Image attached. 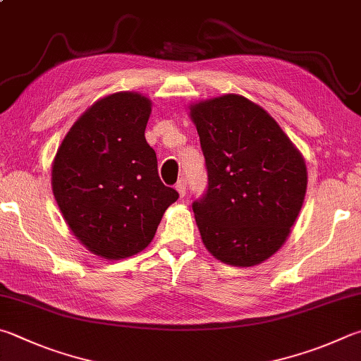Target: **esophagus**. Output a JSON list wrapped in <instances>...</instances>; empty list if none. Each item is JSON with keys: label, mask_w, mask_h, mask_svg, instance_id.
Segmentation results:
<instances>
[{"label": "esophagus", "mask_w": 361, "mask_h": 361, "mask_svg": "<svg viewBox=\"0 0 361 361\" xmlns=\"http://www.w3.org/2000/svg\"><path fill=\"white\" fill-rule=\"evenodd\" d=\"M176 191H178V194H180V197L183 199L186 195V180L185 178H181V180H178V183H176Z\"/></svg>", "instance_id": "esophagus-1"}]
</instances>
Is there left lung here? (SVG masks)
I'll return each mask as SVG.
<instances>
[{
	"label": "left lung",
	"instance_id": "left-lung-1",
	"mask_svg": "<svg viewBox=\"0 0 361 361\" xmlns=\"http://www.w3.org/2000/svg\"><path fill=\"white\" fill-rule=\"evenodd\" d=\"M200 137L208 189L192 203L203 245L233 267L270 259L303 207L305 158L274 118L240 94L189 106Z\"/></svg>",
	"mask_w": 361,
	"mask_h": 361
}]
</instances>
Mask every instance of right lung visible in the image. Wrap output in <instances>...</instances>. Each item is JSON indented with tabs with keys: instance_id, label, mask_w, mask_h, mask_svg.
<instances>
[{
	"instance_id": "add662e5",
	"label": "right lung",
	"mask_w": 361,
	"mask_h": 361,
	"mask_svg": "<svg viewBox=\"0 0 361 361\" xmlns=\"http://www.w3.org/2000/svg\"><path fill=\"white\" fill-rule=\"evenodd\" d=\"M152 99L118 91L96 101L58 147L51 191L75 238L97 257L126 259L145 249L178 199L164 186L145 139Z\"/></svg>"
}]
</instances>
